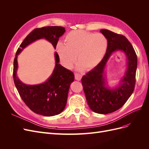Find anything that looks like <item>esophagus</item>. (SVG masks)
Segmentation results:
<instances>
[{"mask_svg":"<svg viewBox=\"0 0 149 149\" xmlns=\"http://www.w3.org/2000/svg\"><path fill=\"white\" fill-rule=\"evenodd\" d=\"M74 76H75V79L78 81H80L82 78L81 74H80L79 73H76L74 74Z\"/></svg>","mask_w":149,"mask_h":149,"instance_id":"obj_1","label":"esophagus"}]
</instances>
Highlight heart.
<instances>
[{"label":"heart","mask_w":149,"mask_h":149,"mask_svg":"<svg viewBox=\"0 0 149 149\" xmlns=\"http://www.w3.org/2000/svg\"><path fill=\"white\" fill-rule=\"evenodd\" d=\"M107 47V40L103 34L73 30L66 35L64 45L58 43L56 49L61 63L66 68H71L77 58L78 69L89 70L101 61Z\"/></svg>","instance_id":"b5f03b06"}]
</instances>
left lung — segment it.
Returning <instances> with one entry per match:
<instances>
[{
    "label": "left lung",
    "mask_w": 149,
    "mask_h": 149,
    "mask_svg": "<svg viewBox=\"0 0 149 149\" xmlns=\"http://www.w3.org/2000/svg\"><path fill=\"white\" fill-rule=\"evenodd\" d=\"M101 32L107 40L106 53L101 61L81 79L88 104L96 113L106 114L123 106L132 94L137 67V58L132 44L123 35L101 29ZM124 52L127 57V70L119 86L114 89L107 87L103 77L107 62L112 53Z\"/></svg>",
    "instance_id": "left-lung-1"
}]
</instances>
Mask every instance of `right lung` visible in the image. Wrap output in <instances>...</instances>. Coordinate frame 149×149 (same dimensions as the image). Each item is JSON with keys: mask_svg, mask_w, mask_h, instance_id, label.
Instances as JSON below:
<instances>
[{"mask_svg": "<svg viewBox=\"0 0 149 149\" xmlns=\"http://www.w3.org/2000/svg\"><path fill=\"white\" fill-rule=\"evenodd\" d=\"M65 32V28L59 26L35 29L26 36L16 52L13 70L15 85L25 104L35 113L40 115L53 116L64 110L70 84L74 81V75L73 72L59 64L60 58L55 52V69L47 81L36 85L25 84L17 76V55L29 44L41 38H45L56 48L59 38Z\"/></svg>", "mask_w": 149, "mask_h": 149, "instance_id": "add662e5", "label": "right lung"}]
</instances>
